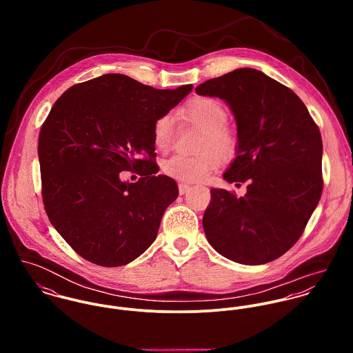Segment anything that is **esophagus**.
Segmentation results:
<instances>
[{"instance_id": "obj_1", "label": "esophagus", "mask_w": 353, "mask_h": 353, "mask_svg": "<svg viewBox=\"0 0 353 353\" xmlns=\"http://www.w3.org/2000/svg\"><path fill=\"white\" fill-rule=\"evenodd\" d=\"M178 189H179V194H185V193L190 189V185H188V183H179V185H178Z\"/></svg>"}]
</instances>
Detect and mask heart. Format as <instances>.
I'll use <instances>...</instances> for the list:
<instances>
[{
    "label": "heart",
    "mask_w": 353,
    "mask_h": 353,
    "mask_svg": "<svg viewBox=\"0 0 353 353\" xmlns=\"http://www.w3.org/2000/svg\"><path fill=\"white\" fill-rule=\"evenodd\" d=\"M182 118L203 129L200 148L206 150L200 154L176 153L163 163V171L181 182H197L208 176L220 165L219 154L232 156L236 152L238 141L235 134L225 126L228 112L223 103L200 97L186 104L181 112ZM153 144L159 151L171 148L175 139V121L170 114L159 117L153 123Z\"/></svg>",
    "instance_id": "heart-1"
}]
</instances>
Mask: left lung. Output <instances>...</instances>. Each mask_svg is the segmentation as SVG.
I'll use <instances>...</instances> for the list:
<instances>
[{"mask_svg":"<svg viewBox=\"0 0 353 353\" xmlns=\"http://www.w3.org/2000/svg\"><path fill=\"white\" fill-rule=\"evenodd\" d=\"M196 92L227 101L238 125L236 157L223 178L249 182L236 197L210 189L202 225L210 246L243 265H262L302 236L323 188L322 139L301 98L265 73L242 68Z\"/></svg>","mask_w":353,"mask_h":353,"instance_id":"obj_1","label":"left lung"}]
</instances>
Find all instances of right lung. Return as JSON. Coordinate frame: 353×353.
Wrapping results in <instances>:
<instances>
[{
	"label": "right lung",
	"mask_w": 353,
	"mask_h": 353,
	"mask_svg": "<svg viewBox=\"0 0 353 353\" xmlns=\"http://www.w3.org/2000/svg\"><path fill=\"white\" fill-rule=\"evenodd\" d=\"M193 85L156 90L119 73L76 84L54 103L38 143L42 199L54 228L87 261L122 266L156 239L176 182L156 175L153 123ZM134 170L136 184L119 172Z\"/></svg>",
	"instance_id": "obj_1"
}]
</instances>
